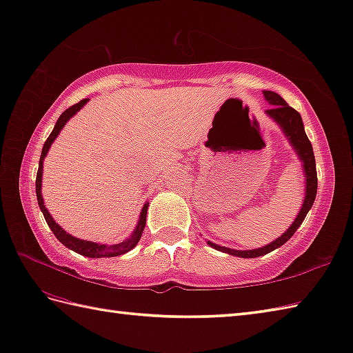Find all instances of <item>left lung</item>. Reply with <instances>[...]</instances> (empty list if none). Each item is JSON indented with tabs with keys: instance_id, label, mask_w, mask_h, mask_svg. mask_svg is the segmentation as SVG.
Masks as SVG:
<instances>
[{
	"instance_id": "obj_1",
	"label": "left lung",
	"mask_w": 353,
	"mask_h": 353,
	"mask_svg": "<svg viewBox=\"0 0 353 353\" xmlns=\"http://www.w3.org/2000/svg\"><path fill=\"white\" fill-rule=\"evenodd\" d=\"M263 96H265V99H267V102L270 105H272L270 110H267V114L276 121V123H279L280 128L283 129V134L288 137L291 146L297 152L301 163H303V170L306 175V196L303 201V205H301L297 218L294 219L291 227L288 228L282 236L277 237L276 241L268 243V245H265L262 248H256V250L242 251V250H232L227 247H221V245H216V243L207 241L208 245L214 250L222 251V253L237 256V257H247V259L248 257H259V256L271 253V251H274L276 248L282 247L286 241L291 239V236L297 232V228L301 225V222L305 221L307 212L311 210V207L315 201V195H317V184H319L317 168H315V157H314L312 145L305 132L301 116L296 110H294V108L288 105L285 100L277 94V92L263 91Z\"/></svg>"
}]
</instances>
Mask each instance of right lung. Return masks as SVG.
Masks as SVG:
<instances>
[{"label": "right lung", "instance_id": "obj_1", "mask_svg": "<svg viewBox=\"0 0 353 353\" xmlns=\"http://www.w3.org/2000/svg\"><path fill=\"white\" fill-rule=\"evenodd\" d=\"M88 102V99H83L81 100V102L70 106L68 110L63 111L61 114V117L57 119L56 125L53 128L52 134L48 135V139L46 140L44 143V148H42V152H41V158H39V168H38V174H36V198H38V204H39V208L42 214H44V218L47 221V224L50 227V230H52L53 234L57 237V241L62 242L63 245H65L67 248L76 251V253L82 254L85 257H116V256H120V254H125L128 253V251H131L137 243H139L140 237H141V233L143 230H145V225H146V214H148V207H149V203H146L145 205H143L141 208V213H140V219H139V224H137L134 233L128 237V239H125L123 242L120 243H114V245H105V243H96V242H90V241H83V239H77V237L68 234L65 230L61 228V225L56 224V221L52 218V214L48 213V210L44 205V199H42V193H41V185H42V164H44V158L48 152L50 146H52V143L54 141V139L57 137V134L61 132V129L65 126L67 121L74 116V114L81 110V108Z\"/></svg>", "mask_w": 353, "mask_h": 353}]
</instances>
